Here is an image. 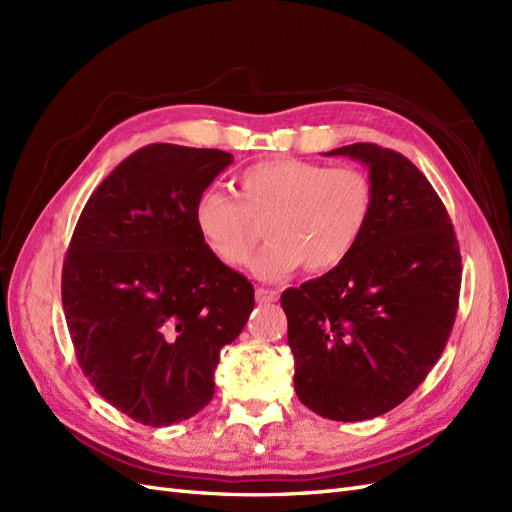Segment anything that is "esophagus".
<instances>
[{
    "instance_id": "esophagus-1",
    "label": "esophagus",
    "mask_w": 512,
    "mask_h": 512,
    "mask_svg": "<svg viewBox=\"0 0 512 512\" xmlns=\"http://www.w3.org/2000/svg\"><path fill=\"white\" fill-rule=\"evenodd\" d=\"M256 301L258 303H275L277 292L269 290V288H256Z\"/></svg>"
}]
</instances>
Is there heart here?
<instances>
[{"mask_svg":"<svg viewBox=\"0 0 512 512\" xmlns=\"http://www.w3.org/2000/svg\"><path fill=\"white\" fill-rule=\"evenodd\" d=\"M237 196L209 188L196 198L194 224L226 267L247 265L267 226L269 245L252 262L260 280H280L301 265L324 273L361 243L374 213V188L359 168L297 158L262 160L237 175Z\"/></svg>","mask_w":512,"mask_h":512,"instance_id":"1","label":"heart"}]
</instances>
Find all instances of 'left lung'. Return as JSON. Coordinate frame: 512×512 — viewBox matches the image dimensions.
Instances as JSON below:
<instances>
[{"label":"left lung","instance_id":"obj_1","mask_svg":"<svg viewBox=\"0 0 512 512\" xmlns=\"http://www.w3.org/2000/svg\"><path fill=\"white\" fill-rule=\"evenodd\" d=\"M324 156L369 168L374 213L342 265L282 292L294 391L331 421H367L399 406L451 335L461 254L427 177L393 149L354 143Z\"/></svg>","mask_w":512,"mask_h":512}]
</instances>
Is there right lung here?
<instances>
[{
    "instance_id": "obj_1",
    "label": "right lung",
    "mask_w": 512,
    "mask_h": 512,
    "mask_svg": "<svg viewBox=\"0 0 512 512\" xmlns=\"http://www.w3.org/2000/svg\"><path fill=\"white\" fill-rule=\"evenodd\" d=\"M232 164L220 149L147 145L89 196L61 275L76 359L136 423L168 427L215 393L220 350L254 309V286L215 258L196 198Z\"/></svg>"
}]
</instances>
